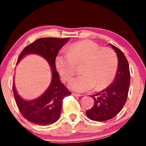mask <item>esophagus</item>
Masks as SVG:
<instances>
[{
	"mask_svg": "<svg viewBox=\"0 0 146 146\" xmlns=\"http://www.w3.org/2000/svg\"><path fill=\"white\" fill-rule=\"evenodd\" d=\"M72 95H73L74 97H82V95H80V94H77V93H72Z\"/></svg>",
	"mask_w": 146,
	"mask_h": 146,
	"instance_id": "obj_1",
	"label": "esophagus"
}]
</instances>
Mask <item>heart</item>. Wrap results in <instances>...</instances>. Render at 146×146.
Wrapping results in <instances>:
<instances>
[{
    "instance_id": "b5f03b06",
    "label": "heart",
    "mask_w": 146,
    "mask_h": 146,
    "mask_svg": "<svg viewBox=\"0 0 146 146\" xmlns=\"http://www.w3.org/2000/svg\"><path fill=\"white\" fill-rule=\"evenodd\" d=\"M68 54L56 56L55 65L64 81L74 76L76 65L83 64L82 76L72 79L68 88L78 92L90 91L95 88L101 90L107 88L116 75L118 66L117 54L109 47H102L90 40L73 44L68 48Z\"/></svg>"
}]
</instances>
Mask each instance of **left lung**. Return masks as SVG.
Segmentation results:
<instances>
[{
	"mask_svg": "<svg viewBox=\"0 0 146 146\" xmlns=\"http://www.w3.org/2000/svg\"><path fill=\"white\" fill-rule=\"evenodd\" d=\"M110 45L117 53L118 70L111 85L90 96L94 99L95 104L86 111V115L90 119L96 121L109 120L119 114L127 100L130 85V71L127 59L119 48Z\"/></svg>",
	"mask_w": 146,
	"mask_h": 146,
	"instance_id": "left-lung-1",
	"label": "left lung"
}]
</instances>
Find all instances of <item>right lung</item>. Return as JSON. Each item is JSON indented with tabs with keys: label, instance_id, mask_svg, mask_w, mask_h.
Listing matches in <instances>:
<instances>
[{
	"label": "right lung",
	"instance_id": "1",
	"mask_svg": "<svg viewBox=\"0 0 146 146\" xmlns=\"http://www.w3.org/2000/svg\"><path fill=\"white\" fill-rule=\"evenodd\" d=\"M68 40L69 38H41L25 47L17 58L18 64L27 55L37 54L43 57L51 68V83L45 92L36 99H23L17 93L13 82V90L17 107L23 117L32 123L42 126L55 123L61 115L63 100L71 95L60 81L55 65L57 54Z\"/></svg>",
	"mask_w": 146,
	"mask_h": 146
}]
</instances>
